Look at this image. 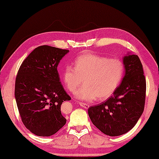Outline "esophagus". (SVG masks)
I'll return each mask as SVG.
<instances>
[{
    "instance_id": "obj_1",
    "label": "esophagus",
    "mask_w": 159,
    "mask_h": 159,
    "mask_svg": "<svg viewBox=\"0 0 159 159\" xmlns=\"http://www.w3.org/2000/svg\"><path fill=\"white\" fill-rule=\"evenodd\" d=\"M79 104L80 105V106H82V107L84 108H88L89 107H90V105L86 103H82V102H80V103H79Z\"/></svg>"
}]
</instances>
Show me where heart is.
Masks as SVG:
<instances>
[{
  "instance_id": "1",
  "label": "heart",
  "mask_w": 159,
  "mask_h": 159,
  "mask_svg": "<svg viewBox=\"0 0 159 159\" xmlns=\"http://www.w3.org/2000/svg\"><path fill=\"white\" fill-rule=\"evenodd\" d=\"M125 75V65L119 58H108L98 54L82 53L75 58L74 67L66 66L63 71V80L66 88L76 93L82 101H103L114 94Z\"/></svg>"
}]
</instances>
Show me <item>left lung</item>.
I'll list each match as a JSON object with an SVG mask.
<instances>
[{
    "label": "left lung",
    "mask_w": 159,
    "mask_h": 159,
    "mask_svg": "<svg viewBox=\"0 0 159 159\" xmlns=\"http://www.w3.org/2000/svg\"><path fill=\"white\" fill-rule=\"evenodd\" d=\"M125 74L114 94L105 102L88 108L89 116L98 129L109 136L127 133L138 122L145 107L146 81L137 55L124 57Z\"/></svg>",
    "instance_id": "obj_1"
}]
</instances>
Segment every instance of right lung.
I'll return each mask as SVG.
<instances>
[{
  "mask_svg": "<svg viewBox=\"0 0 159 159\" xmlns=\"http://www.w3.org/2000/svg\"><path fill=\"white\" fill-rule=\"evenodd\" d=\"M69 51L41 45L24 60L15 82L21 121L38 136L49 137L66 125L61 106L71 98L61 84L57 66Z\"/></svg>",
  "mask_w": 159,
  "mask_h": 159,
  "instance_id": "add662e5",
  "label": "right lung"
}]
</instances>
